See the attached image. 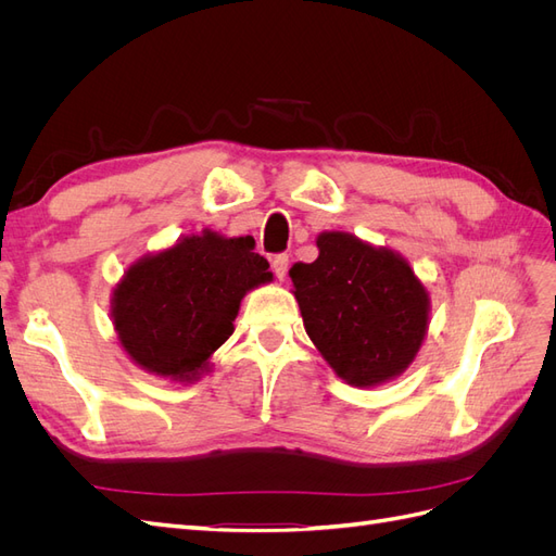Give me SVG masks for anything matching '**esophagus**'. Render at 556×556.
<instances>
[{"label":"esophagus","mask_w":556,"mask_h":556,"mask_svg":"<svg viewBox=\"0 0 556 556\" xmlns=\"http://www.w3.org/2000/svg\"><path fill=\"white\" fill-rule=\"evenodd\" d=\"M271 268H274V274H276V278H285L288 276V268H290V257L288 255H276L274 260H271Z\"/></svg>","instance_id":"esophagus-1"}]
</instances>
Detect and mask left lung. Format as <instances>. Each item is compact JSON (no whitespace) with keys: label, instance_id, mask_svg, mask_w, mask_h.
Masks as SVG:
<instances>
[{"label":"left lung","instance_id":"left-lung-1","mask_svg":"<svg viewBox=\"0 0 556 556\" xmlns=\"http://www.w3.org/2000/svg\"><path fill=\"white\" fill-rule=\"evenodd\" d=\"M315 262L290 268L306 333L336 376L376 387L413 364L429 327V292L394 250L323 231Z\"/></svg>","mask_w":556,"mask_h":556}]
</instances>
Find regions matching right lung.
Here are the masks:
<instances>
[{"label":"right lung","instance_id":"obj_1","mask_svg":"<svg viewBox=\"0 0 556 556\" xmlns=\"http://www.w3.org/2000/svg\"><path fill=\"white\" fill-rule=\"evenodd\" d=\"M255 239L204 229L131 264L113 290L117 339L143 371L192 382L233 331L245 292L271 282Z\"/></svg>","mask_w":556,"mask_h":556}]
</instances>
